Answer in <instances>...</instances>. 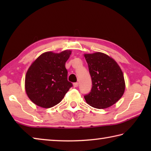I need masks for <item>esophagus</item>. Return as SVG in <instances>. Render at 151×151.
I'll return each instance as SVG.
<instances>
[{"instance_id":"esophagus-1","label":"esophagus","mask_w":151,"mask_h":151,"mask_svg":"<svg viewBox=\"0 0 151 151\" xmlns=\"http://www.w3.org/2000/svg\"><path fill=\"white\" fill-rule=\"evenodd\" d=\"M78 86V83H73V86H74V87H77Z\"/></svg>"}]
</instances>
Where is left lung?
<instances>
[{"mask_svg": "<svg viewBox=\"0 0 151 151\" xmlns=\"http://www.w3.org/2000/svg\"><path fill=\"white\" fill-rule=\"evenodd\" d=\"M88 66L93 86L85 96L86 103L94 108L106 109L123 95L125 81L123 73L115 60L104 53L84 55Z\"/></svg>", "mask_w": 151, "mask_h": 151, "instance_id": "left-lung-1", "label": "left lung"}]
</instances>
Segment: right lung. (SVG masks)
I'll use <instances>...</instances> for the list:
<instances>
[{
	"instance_id": "1",
	"label": "right lung",
	"mask_w": 151,
	"mask_h": 151,
	"mask_svg": "<svg viewBox=\"0 0 151 151\" xmlns=\"http://www.w3.org/2000/svg\"><path fill=\"white\" fill-rule=\"evenodd\" d=\"M72 51L45 52L35 60L25 76V91L36 105L50 108L57 105L73 86L67 80L65 63Z\"/></svg>"
}]
</instances>
